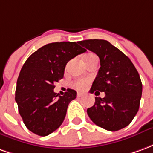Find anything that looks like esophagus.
I'll list each match as a JSON object with an SVG mask.
<instances>
[{
  "instance_id": "1",
  "label": "esophagus",
  "mask_w": 153,
  "mask_h": 153,
  "mask_svg": "<svg viewBox=\"0 0 153 153\" xmlns=\"http://www.w3.org/2000/svg\"><path fill=\"white\" fill-rule=\"evenodd\" d=\"M83 96V93H78V94H77V97H81Z\"/></svg>"
}]
</instances>
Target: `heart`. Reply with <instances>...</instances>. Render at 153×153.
I'll return each mask as SVG.
<instances>
[{"label":"heart","mask_w":153,"mask_h":153,"mask_svg":"<svg viewBox=\"0 0 153 153\" xmlns=\"http://www.w3.org/2000/svg\"><path fill=\"white\" fill-rule=\"evenodd\" d=\"M93 57H96V56H95L94 54H88L86 56H85V60H90V59H92ZM88 83H89V80L88 79H79L76 80V81H74V82L72 83V85H73L74 88H76V89L83 90L84 88H86Z\"/></svg>","instance_id":"obj_1"}]
</instances>
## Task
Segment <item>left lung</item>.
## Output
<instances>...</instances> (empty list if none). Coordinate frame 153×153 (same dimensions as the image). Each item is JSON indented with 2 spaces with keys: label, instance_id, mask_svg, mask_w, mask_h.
<instances>
[{
  "label": "left lung",
  "instance_id": "8db88e82",
  "mask_svg": "<svg viewBox=\"0 0 153 153\" xmlns=\"http://www.w3.org/2000/svg\"><path fill=\"white\" fill-rule=\"evenodd\" d=\"M96 53L100 67L90 93L104 92L105 97H95V103L87 110L92 121L109 130L117 131L130 124L140 104L143 91L136 68L127 56L108 41L88 39L78 42Z\"/></svg>",
  "mask_w": 153,
  "mask_h": 153
}]
</instances>
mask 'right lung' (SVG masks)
I'll return each instance as SVG.
<instances>
[{
  "mask_svg": "<svg viewBox=\"0 0 153 153\" xmlns=\"http://www.w3.org/2000/svg\"><path fill=\"white\" fill-rule=\"evenodd\" d=\"M86 51L78 42L45 45L32 54L17 80L15 102L25 126L39 136H47L63 123L69 103L76 91L68 88L63 96L54 92V83L64 76L68 61Z\"/></svg>",
  "mask_w": 153,
  "mask_h": 153,
  "instance_id": "obj_1",
  "label": "right lung"
}]
</instances>
